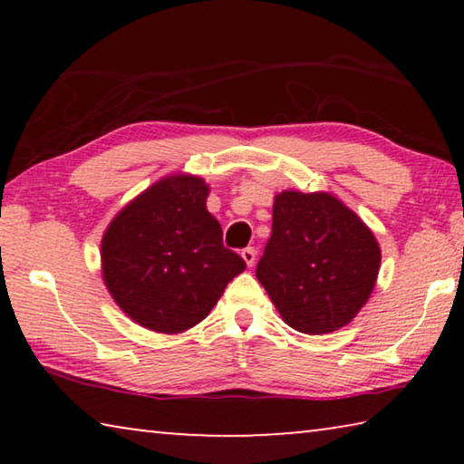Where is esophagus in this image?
<instances>
[{
    "label": "esophagus",
    "mask_w": 464,
    "mask_h": 464,
    "mask_svg": "<svg viewBox=\"0 0 464 464\" xmlns=\"http://www.w3.org/2000/svg\"><path fill=\"white\" fill-rule=\"evenodd\" d=\"M241 257H243V260H246V264L251 268V266L256 264V249L254 247H246V249L241 251Z\"/></svg>",
    "instance_id": "obj_1"
}]
</instances>
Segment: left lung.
I'll return each mask as SVG.
<instances>
[{
    "label": "left lung",
    "mask_w": 464,
    "mask_h": 464,
    "mask_svg": "<svg viewBox=\"0 0 464 464\" xmlns=\"http://www.w3.org/2000/svg\"><path fill=\"white\" fill-rule=\"evenodd\" d=\"M379 266L372 231L334 196H276L256 276L296 332L321 335L350 324L371 296Z\"/></svg>",
    "instance_id": "left-lung-1"
}]
</instances>
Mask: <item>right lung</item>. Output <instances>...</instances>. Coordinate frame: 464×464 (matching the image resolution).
I'll use <instances>...</instances> for the list:
<instances>
[{
  "instance_id": "add662e5",
  "label": "right lung",
  "mask_w": 464,
  "mask_h": 464,
  "mask_svg": "<svg viewBox=\"0 0 464 464\" xmlns=\"http://www.w3.org/2000/svg\"><path fill=\"white\" fill-rule=\"evenodd\" d=\"M207 196L200 178L169 176L137 196L106 229L104 282L139 325L160 334L190 329L246 270V260L223 246Z\"/></svg>"
}]
</instances>
